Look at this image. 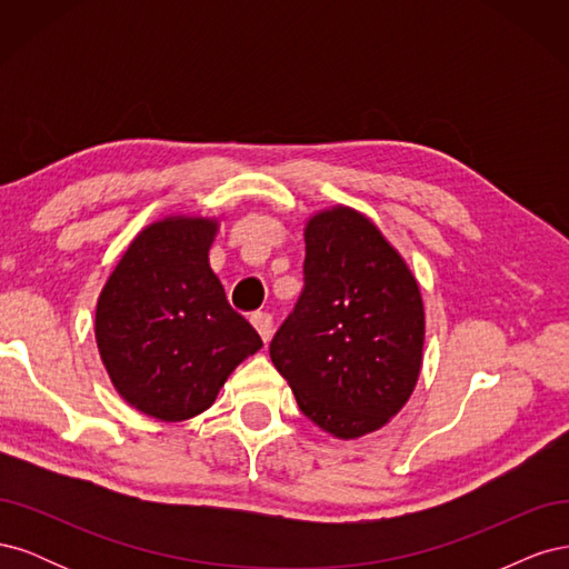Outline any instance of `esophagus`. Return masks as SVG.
<instances>
[{
	"mask_svg": "<svg viewBox=\"0 0 569 569\" xmlns=\"http://www.w3.org/2000/svg\"><path fill=\"white\" fill-rule=\"evenodd\" d=\"M251 325L256 327L258 335H261L263 343H268L270 337H272V318L268 313H253L251 316Z\"/></svg>",
	"mask_w": 569,
	"mask_h": 569,
	"instance_id": "obj_1",
	"label": "esophagus"
}]
</instances>
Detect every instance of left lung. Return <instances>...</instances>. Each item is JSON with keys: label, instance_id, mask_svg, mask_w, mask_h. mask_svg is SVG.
Masks as SVG:
<instances>
[{"label": "left lung", "instance_id": "1", "mask_svg": "<svg viewBox=\"0 0 569 569\" xmlns=\"http://www.w3.org/2000/svg\"><path fill=\"white\" fill-rule=\"evenodd\" d=\"M306 284L270 341L308 420L337 439L385 427L418 385L425 306L416 274L351 206L306 220Z\"/></svg>", "mask_w": 569, "mask_h": 569}]
</instances>
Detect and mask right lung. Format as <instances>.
Returning a JSON list of instances; mask_svg holds the SVG:
<instances>
[{
  "label": "right lung",
  "instance_id": "1",
  "mask_svg": "<svg viewBox=\"0 0 569 569\" xmlns=\"http://www.w3.org/2000/svg\"><path fill=\"white\" fill-rule=\"evenodd\" d=\"M218 228V218L203 216L153 220L97 299L94 337L111 385L161 422L211 408L232 370L263 347L211 270Z\"/></svg>",
  "mask_w": 569,
  "mask_h": 569
}]
</instances>
